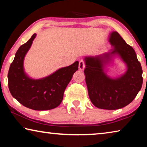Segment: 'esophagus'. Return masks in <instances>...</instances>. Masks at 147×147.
Wrapping results in <instances>:
<instances>
[{
	"instance_id": "34e87169",
	"label": "esophagus",
	"mask_w": 147,
	"mask_h": 147,
	"mask_svg": "<svg viewBox=\"0 0 147 147\" xmlns=\"http://www.w3.org/2000/svg\"><path fill=\"white\" fill-rule=\"evenodd\" d=\"M84 68H85V63L84 61L81 60L79 61V64H78V69L80 71H83Z\"/></svg>"
}]
</instances>
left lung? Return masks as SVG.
<instances>
[{
	"label": "left lung",
	"instance_id": "1",
	"mask_svg": "<svg viewBox=\"0 0 147 147\" xmlns=\"http://www.w3.org/2000/svg\"><path fill=\"white\" fill-rule=\"evenodd\" d=\"M113 47L108 53L85 58L84 73L89 98L94 106L104 109H117L131 103L143 84V70L134 49L118 32H113L109 39ZM115 54L127 65L125 74L115 79L109 78L103 71L104 65Z\"/></svg>",
	"mask_w": 147,
	"mask_h": 147
}]
</instances>
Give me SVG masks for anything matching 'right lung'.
<instances>
[{"instance_id": "1", "label": "right lung", "mask_w": 147, "mask_h": 147, "mask_svg": "<svg viewBox=\"0 0 147 147\" xmlns=\"http://www.w3.org/2000/svg\"><path fill=\"white\" fill-rule=\"evenodd\" d=\"M36 36L34 34L17 51L9 69L8 87L13 97L22 105L34 110H48L61 104L67 86L78 69V61L59 69L46 78H30L24 72L23 61Z\"/></svg>"}]
</instances>
